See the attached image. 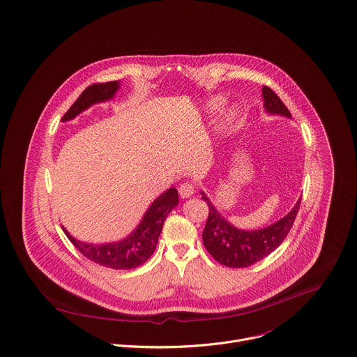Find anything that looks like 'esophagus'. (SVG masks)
<instances>
[{
    "mask_svg": "<svg viewBox=\"0 0 357 357\" xmlns=\"http://www.w3.org/2000/svg\"><path fill=\"white\" fill-rule=\"evenodd\" d=\"M193 193H195V186H193L190 182L182 183V185L179 186V195H181L182 199H188V197H190Z\"/></svg>",
    "mask_w": 357,
    "mask_h": 357,
    "instance_id": "34e87169",
    "label": "esophagus"
}]
</instances>
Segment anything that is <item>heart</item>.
<instances>
[{"instance_id": "b5f03b06", "label": "heart", "mask_w": 357, "mask_h": 357, "mask_svg": "<svg viewBox=\"0 0 357 357\" xmlns=\"http://www.w3.org/2000/svg\"><path fill=\"white\" fill-rule=\"evenodd\" d=\"M220 104H221V100H214V101L211 102V107H214V108H215V107H218Z\"/></svg>"}]
</instances>
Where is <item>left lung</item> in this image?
<instances>
[{
    "instance_id": "8db88e82",
    "label": "left lung",
    "mask_w": 357,
    "mask_h": 357,
    "mask_svg": "<svg viewBox=\"0 0 357 357\" xmlns=\"http://www.w3.org/2000/svg\"><path fill=\"white\" fill-rule=\"evenodd\" d=\"M263 98L267 112L292 116L281 98L268 86H263ZM200 193L208 206V218L203 231L204 248L215 261L231 268L249 267L273 253L288 236L302 202L301 197L284 218L267 228L242 231L222 218L208 197L203 192Z\"/></svg>"
}]
</instances>
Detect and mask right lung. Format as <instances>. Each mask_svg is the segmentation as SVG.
Here are the masks:
<instances>
[{"label":"right lung","instance_id":"1","mask_svg":"<svg viewBox=\"0 0 357 357\" xmlns=\"http://www.w3.org/2000/svg\"><path fill=\"white\" fill-rule=\"evenodd\" d=\"M119 89V82L94 83L83 90L77 100L62 116V121L73 119L77 114L89 108L90 105L101 101H107L115 96ZM178 190L175 188L164 192L158 199H155L149 210L146 211L139 227L123 241L104 245H90L72 238L63 228L68 239L72 245L90 261L98 266L112 268V270H132L143 263H146L155 250L158 243V236L162 231L164 221L167 215L178 206Z\"/></svg>","mask_w":357,"mask_h":357}]
</instances>
